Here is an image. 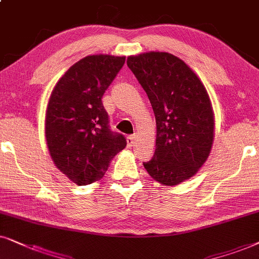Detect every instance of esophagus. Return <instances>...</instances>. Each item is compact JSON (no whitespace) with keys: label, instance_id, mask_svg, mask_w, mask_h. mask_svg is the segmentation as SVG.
Returning <instances> with one entry per match:
<instances>
[{"label":"esophagus","instance_id":"1","mask_svg":"<svg viewBox=\"0 0 259 259\" xmlns=\"http://www.w3.org/2000/svg\"><path fill=\"white\" fill-rule=\"evenodd\" d=\"M135 139L136 137L135 136H127L126 137V143H127V146L129 147H133L134 146V143H135Z\"/></svg>","mask_w":259,"mask_h":259}]
</instances>
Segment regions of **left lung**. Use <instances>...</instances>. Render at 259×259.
Instances as JSON below:
<instances>
[{
  "label": "left lung",
  "mask_w": 259,
  "mask_h": 259,
  "mask_svg": "<svg viewBox=\"0 0 259 259\" xmlns=\"http://www.w3.org/2000/svg\"><path fill=\"white\" fill-rule=\"evenodd\" d=\"M126 65L156 119V150L144 168L161 184L179 185L199 170L211 151L214 118L207 91L184 61L165 52L129 57Z\"/></svg>",
  "instance_id": "8db88e82"
}]
</instances>
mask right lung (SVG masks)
<instances>
[{"instance_id":"add662e5","label":"right lung","mask_w":259,"mask_h":259,"mask_svg":"<svg viewBox=\"0 0 259 259\" xmlns=\"http://www.w3.org/2000/svg\"><path fill=\"white\" fill-rule=\"evenodd\" d=\"M125 63L124 57L89 55L59 79L46 112V141L58 169L79 186L99 180L110 161L126 146L124 135L112 132L102 103Z\"/></svg>"}]
</instances>
